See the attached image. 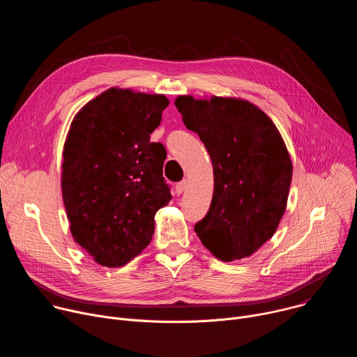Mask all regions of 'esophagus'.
Instances as JSON below:
<instances>
[{
  "label": "esophagus",
  "mask_w": 357,
  "mask_h": 357,
  "mask_svg": "<svg viewBox=\"0 0 357 357\" xmlns=\"http://www.w3.org/2000/svg\"><path fill=\"white\" fill-rule=\"evenodd\" d=\"M185 188H186V181H181V182H178V183L175 185V190H176V193H179V195L185 190Z\"/></svg>",
  "instance_id": "esophagus-1"
}]
</instances>
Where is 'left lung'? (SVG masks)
I'll use <instances>...</instances> for the list:
<instances>
[{
	"instance_id": "1",
	"label": "left lung",
	"mask_w": 357,
	"mask_h": 357,
	"mask_svg": "<svg viewBox=\"0 0 357 357\" xmlns=\"http://www.w3.org/2000/svg\"><path fill=\"white\" fill-rule=\"evenodd\" d=\"M175 106L213 165L212 203L195 231L222 261L248 257L273 237L287 208L292 162L284 139L247 100L179 96Z\"/></svg>"
}]
</instances>
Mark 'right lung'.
<instances>
[{
  "label": "right lung",
  "instance_id": "right-lung-1",
  "mask_svg": "<svg viewBox=\"0 0 357 357\" xmlns=\"http://www.w3.org/2000/svg\"><path fill=\"white\" fill-rule=\"evenodd\" d=\"M169 100L109 89L75 116L63 146L62 196L75 241L96 263L121 267L149 244L172 199L165 146L151 142Z\"/></svg>",
  "mask_w": 357,
  "mask_h": 357
}]
</instances>
